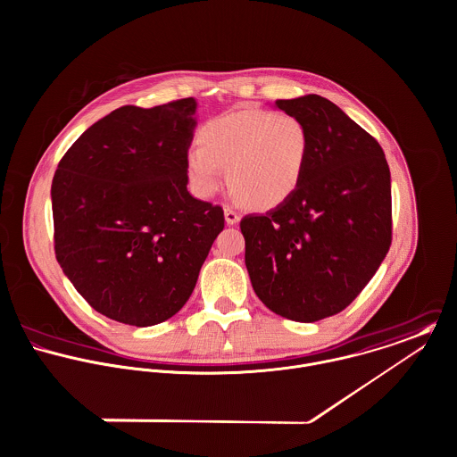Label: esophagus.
<instances>
[{
	"label": "esophagus",
	"instance_id": "1",
	"mask_svg": "<svg viewBox=\"0 0 457 457\" xmlns=\"http://www.w3.org/2000/svg\"><path fill=\"white\" fill-rule=\"evenodd\" d=\"M224 217H226V222L229 224V226H235V224H238L240 222V213L237 212V210H233V208H224Z\"/></svg>",
	"mask_w": 457,
	"mask_h": 457
}]
</instances>
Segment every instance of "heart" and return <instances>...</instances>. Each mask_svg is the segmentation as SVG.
Returning a JSON list of instances; mask_svg holds the SVG:
<instances>
[{
	"mask_svg": "<svg viewBox=\"0 0 457 457\" xmlns=\"http://www.w3.org/2000/svg\"><path fill=\"white\" fill-rule=\"evenodd\" d=\"M192 146L185 168L201 197L215 195L224 170L237 197L254 210H274L289 201L305 177L311 139L293 114L238 109L210 120Z\"/></svg>",
	"mask_w": 457,
	"mask_h": 457,
	"instance_id": "obj_1",
	"label": "heart"
}]
</instances>
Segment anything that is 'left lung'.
I'll list each match as a JSON object with an SVG mask.
<instances>
[{
  "mask_svg": "<svg viewBox=\"0 0 457 457\" xmlns=\"http://www.w3.org/2000/svg\"><path fill=\"white\" fill-rule=\"evenodd\" d=\"M311 139L295 195L245 215V267L275 314L312 323L346 309L385 260L392 240L390 170L378 141L320 95L275 100Z\"/></svg>",
  "mask_w": 457,
  "mask_h": 457,
  "instance_id": "left-lung-1",
  "label": "left lung"
}]
</instances>
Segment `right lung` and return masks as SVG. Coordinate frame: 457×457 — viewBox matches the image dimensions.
Here are the masks:
<instances>
[{
    "mask_svg": "<svg viewBox=\"0 0 457 457\" xmlns=\"http://www.w3.org/2000/svg\"><path fill=\"white\" fill-rule=\"evenodd\" d=\"M195 98L120 107L87 129L53 179L56 260L114 321L152 327L194 291L224 212L187 190Z\"/></svg>",
    "mask_w": 457,
    "mask_h": 457,
    "instance_id": "right-lung-1",
    "label": "right lung"
}]
</instances>
